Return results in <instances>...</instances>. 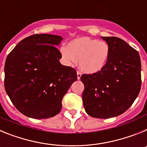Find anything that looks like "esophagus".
<instances>
[{"label": "esophagus", "instance_id": "obj_1", "mask_svg": "<svg viewBox=\"0 0 147 147\" xmlns=\"http://www.w3.org/2000/svg\"><path fill=\"white\" fill-rule=\"evenodd\" d=\"M82 76V73L80 71H77V79L78 80H80V78H81Z\"/></svg>", "mask_w": 147, "mask_h": 147}]
</instances>
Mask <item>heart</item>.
<instances>
[{
	"mask_svg": "<svg viewBox=\"0 0 147 147\" xmlns=\"http://www.w3.org/2000/svg\"><path fill=\"white\" fill-rule=\"evenodd\" d=\"M60 54L65 64L73 65L79 61L82 71L95 74L102 71L107 65L110 47L104 40L82 37L71 41L67 47H61Z\"/></svg>",
	"mask_w": 147,
	"mask_h": 147,
	"instance_id": "obj_1",
	"label": "heart"
}]
</instances>
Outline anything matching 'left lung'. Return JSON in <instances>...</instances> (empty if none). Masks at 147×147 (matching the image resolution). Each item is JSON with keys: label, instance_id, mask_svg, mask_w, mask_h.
<instances>
[{"label": "left lung", "instance_id": "1", "mask_svg": "<svg viewBox=\"0 0 147 147\" xmlns=\"http://www.w3.org/2000/svg\"><path fill=\"white\" fill-rule=\"evenodd\" d=\"M102 38L110 45V57L101 71L81 76L85 85L82 101L88 115L108 119L124 113L139 94L141 64L138 52L124 40Z\"/></svg>", "mask_w": 147, "mask_h": 147}]
</instances>
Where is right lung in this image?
I'll use <instances>...</instances> for the list:
<instances>
[{
    "instance_id": "1",
    "label": "right lung",
    "mask_w": 147,
    "mask_h": 147,
    "mask_svg": "<svg viewBox=\"0 0 147 147\" xmlns=\"http://www.w3.org/2000/svg\"><path fill=\"white\" fill-rule=\"evenodd\" d=\"M62 37L40 34L21 40L6 57L4 86L15 107L36 119L53 117L60 112L62 100L76 71L62 65L56 47Z\"/></svg>"
}]
</instances>
